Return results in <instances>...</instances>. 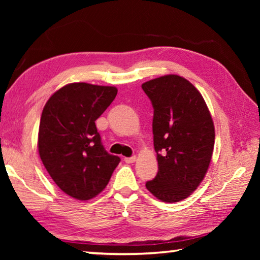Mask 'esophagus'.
I'll list each match as a JSON object with an SVG mask.
<instances>
[{"mask_svg": "<svg viewBox=\"0 0 260 260\" xmlns=\"http://www.w3.org/2000/svg\"><path fill=\"white\" fill-rule=\"evenodd\" d=\"M125 162H127V164H132V162H134L136 160V157L135 156H132V157H126L125 158Z\"/></svg>", "mask_w": 260, "mask_h": 260, "instance_id": "1", "label": "esophagus"}]
</instances>
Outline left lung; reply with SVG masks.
<instances>
[{"label": "left lung", "mask_w": 260, "mask_h": 260, "mask_svg": "<svg viewBox=\"0 0 260 260\" xmlns=\"http://www.w3.org/2000/svg\"><path fill=\"white\" fill-rule=\"evenodd\" d=\"M153 107V147L158 173L146 187L166 203L195 191L208 172L214 147V125L203 96L177 74L142 83Z\"/></svg>", "instance_id": "obj_1"}]
</instances>
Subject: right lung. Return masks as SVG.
Listing matches in <instances>:
<instances>
[{"instance_id": "right-lung-1", "label": "right lung", "mask_w": 260, "mask_h": 260, "mask_svg": "<svg viewBox=\"0 0 260 260\" xmlns=\"http://www.w3.org/2000/svg\"><path fill=\"white\" fill-rule=\"evenodd\" d=\"M117 93L112 86L73 82L55 91L43 108L39 155L60 190L76 200L99 195L120 161L105 151L95 125Z\"/></svg>"}]
</instances>
